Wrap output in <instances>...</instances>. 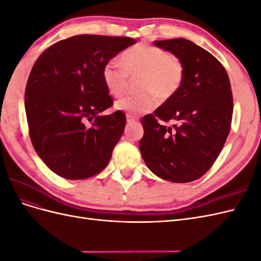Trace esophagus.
Returning <instances> with one entry per match:
<instances>
[{
	"instance_id": "obj_1",
	"label": "esophagus",
	"mask_w": 261,
	"mask_h": 261,
	"mask_svg": "<svg viewBox=\"0 0 261 261\" xmlns=\"http://www.w3.org/2000/svg\"><path fill=\"white\" fill-rule=\"evenodd\" d=\"M126 120H127V123H134V122L138 121V117L134 116V115H130V114H128L127 116H126Z\"/></svg>"
}]
</instances>
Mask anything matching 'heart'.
Returning <instances> with one entry per match:
<instances>
[{"instance_id": "1", "label": "heart", "mask_w": 261, "mask_h": 261, "mask_svg": "<svg viewBox=\"0 0 261 261\" xmlns=\"http://www.w3.org/2000/svg\"><path fill=\"white\" fill-rule=\"evenodd\" d=\"M121 65L110 60L102 68V81L108 92L121 97L128 84V76L140 75L138 93L118 100L115 108L132 114H145L159 106L160 98L170 100L180 89L185 67L176 55L148 43H137L123 51Z\"/></svg>"}]
</instances>
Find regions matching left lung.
Returning a JSON list of instances; mask_svg holds the SVG:
<instances>
[{
  "label": "left lung",
  "instance_id": "8db88e82",
  "mask_svg": "<svg viewBox=\"0 0 261 261\" xmlns=\"http://www.w3.org/2000/svg\"><path fill=\"white\" fill-rule=\"evenodd\" d=\"M183 62L185 77L174 97L143 117L139 149L149 170L174 183L198 179L215 163L230 134L233 96L225 68L211 53L183 38L154 41ZM158 119L176 120L167 128Z\"/></svg>",
  "mask_w": 261,
  "mask_h": 261
}]
</instances>
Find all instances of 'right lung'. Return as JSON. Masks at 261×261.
Returning a JSON list of instances; mask_svg holds the SVG:
<instances>
[{"instance_id": "obj_1", "label": "right lung", "mask_w": 261, "mask_h": 261, "mask_svg": "<svg viewBox=\"0 0 261 261\" xmlns=\"http://www.w3.org/2000/svg\"><path fill=\"white\" fill-rule=\"evenodd\" d=\"M135 43L129 37L80 35L54 43L36 61L25 91L29 136L55 174L84 179L108 165L126 116L120 110L100 115L113 105L102 68Z\"/></svg>"}]
</instances>
